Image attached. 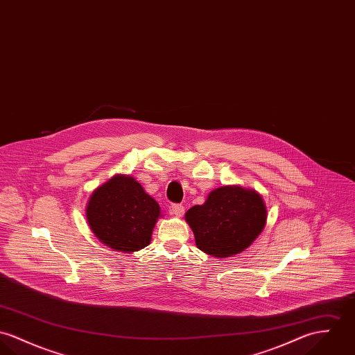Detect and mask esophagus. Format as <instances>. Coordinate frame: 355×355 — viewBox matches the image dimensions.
<instances>
[{
	"instance_id": "esophagus-1",
	"label": "esophagus",
	"mask_w": 355,
	"mask_h": 355,
	"mask_svg": "<svg viewBox=\"0 0 355 355\" xmlns=\"http://www.w3.org/2000/svg\"><path fill=\"white\" fill-rule=\"evenodd\" d=\"M168 211L175 216H182L185 212V207L182 204H171L168 207Z\"/></svg>"
}]
</instances>
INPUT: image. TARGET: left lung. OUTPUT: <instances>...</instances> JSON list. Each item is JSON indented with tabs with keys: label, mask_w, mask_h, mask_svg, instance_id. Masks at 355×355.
<instances>
[{
	"label": "left lung",
	"mask_w": 355,
	"mask_h": 355,
	"mask_svg": "<svg viewBox=\"0 0 355 355\" xmlns=\"http://www.w3.org/2000/svg\"><path fill=\"white\" fill-rule=\"evenodd\" d=\"M197 248L214 257H230L245 250L263 232L267 208L253 189L222 187L212 191L202 205L185 214Z\"/></svg>",
	"instance_id": "left-lung-1"
}]
</instances>
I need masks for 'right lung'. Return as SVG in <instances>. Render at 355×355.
I'll use <instances>...</instances> for the list:
<instances>
[{
  "label": "right lung",
  "mask_w": 355,
  "mask_h": 355,
  "mask_svg": "<svg viewBox=\"0 0 355 355\" xmlns=\"http://www.w3.org/2000/svg\"><path fill=\"white\" fill-rule=\"evenodd\" d=\"M85 216L101 242L130 253L150 245L160 207L135 178L117 174L94 191Z\"/></svg>",
  "instance_id": "obj_1"
}]
</instances>
